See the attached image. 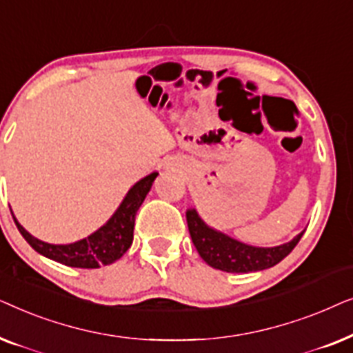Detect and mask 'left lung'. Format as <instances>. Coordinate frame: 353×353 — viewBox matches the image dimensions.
Masks as SVG:
<instances>
[{
	"mask_svg": "<svg viewBox=\"0 0 353 353\" xmlns=\"http://www.w3.org/2000/svg\"><path fill=\"white\" fill-rule=\"evenodd\" d=\"M186 221L192 244L202 260L212 268L228 273H249L272 268L281 262L301 241L303 231L289 243L274 248H257V245L244 244L221 231L212 228L201 219L194 207L186 210Z\"/></svg>",
	"mask_w": 353,
	"mask_h": 353,
	"instance_id": "8db88e82",
	"label": "left lung"
}]
</instances>
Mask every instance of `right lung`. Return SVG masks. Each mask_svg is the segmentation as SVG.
I'll list each match as a JSON object with an SVG mask.
<instances>
[{
	"mask_svg": "<svg viewBox=\"0 0 353 353\" xmlns=\"http://www.w3.org/2000/svg\"><path fill=\"white\" fill-rule=\"evenodd\" d=\"M157 175V172H152L151 175L134 183L125 194L123 201L120 202L117 210L101 228L86 238L70 244H50L40 241L19 223L12 210L11 214L23 239L43 257L74 268H99L101 265L114 263L132 245L134 216H137V212L141 207L143 201L146 199L148 192L151 191V186Z\"/></svg>",
	"mask_w": 353,
	"mask_h": 353,
	"instance_id": "obj_1",
	"label": "right lung"
}]
</instances>
